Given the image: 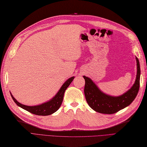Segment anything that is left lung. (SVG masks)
Listing matches in <instances>:
<instances>
[{
    "label": "left lung",
    "mask_w": 147,
    "mask_h": 147,
    "mask_svg": "<svg viewBox=\"0 0 147 147\" xmlns=\"http://www.w3.org/2000/svg\"><path fill=\"white\" fill-rule=\"evenodd\" d=\"M137 74L134 84L120 96H111L101 90L97 85L88 77L83 76L85 79L84 94L89 106L93 110L105 114H112L130 105L134 100L140 87V68L139 59L136 57Z\"/></svg>",
    "instance_id": "8db88e82"
}]
</instances>
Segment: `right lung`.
Listing matches in <instances>:
<instances>
[{
    "instance_id": "add662e5",
    "label": "right lung",
    "mask_w": 147,
    "mask_h": 147,
    "mask_svg": "<svg viewBox=\"0 0 147 147\" xmlns=\"http://www.w3.org/2000/svg\"><path fill=\"white\" fill-rule=\"evenodd\" d=\"M74 79V76L68 79L64 82L62 86H61V87L59 89V90L57 92V93H56V94L53 98H52L48 101L40 104V105H38L27 106L22 105V104L18 102L16 99L14 98L11 92L10 94L14 102L16 104L17 106L21 107L23 109L37 115H49L53 114V113L59 110V109L60 107V106L63 101L65 92L66 90H67V88L69 87L71 83L72 82Z\"/></svg>"
}]
</instances>
